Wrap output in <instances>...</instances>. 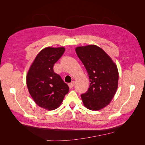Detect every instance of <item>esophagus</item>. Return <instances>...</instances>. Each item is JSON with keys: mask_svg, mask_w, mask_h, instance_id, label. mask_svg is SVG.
Masks as SVG:
<instances>
[{"mask_svg": "<svg viewBox=\"0 0 145 145\" xmlns=\"http://www.w3.org/2000/svg\"><path fill=\"white\" fill-rule=\"evenodd\" d=\"M74 82H73V81L71 82V83H69L68 84L69 88H72L74 86Z\"/></svg>", "mask_w": 145, "mask_h": 145, "instance_id": "34e87169", "label": "esophagus"}]
</instances>
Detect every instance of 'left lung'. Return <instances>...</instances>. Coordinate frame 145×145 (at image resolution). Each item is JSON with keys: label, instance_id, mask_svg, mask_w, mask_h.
<instances>
[{"label": "left lung", "instance_id": "obj_1", "mask_svg": "<svg viewBox=\"0 0 145 145\" xmlns=\"http://www.w3.org/2000/svg\"><path fill=\"white\" fill-rule=\"evenodd\" d=\"M77 56L88 74L90 85L81 95L85 106L97 111L110 103L118 87L117 66L102 48L91 45L76 48Z\"/></svg>", "mask_w": 145, "mask_h": 145}]
</instances>
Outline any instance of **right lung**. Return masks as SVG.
<instances>
[{"label": "right lung", "mask_w": 145, "mask_h": 145, "mask_svg": "<svg viewBox=\"0 0 145 145\" xmlns=\"http://www.w3.org/2000/svg\"><path fill=\"white\" fill-rule=\"evenodd\" d=\"M63 47H48L37 55L27 76L29 93L39 106L54 110L63 102L69 87L53 69L54 65L63 54Z\"/></svg>", "instance_id": "1"}]
</instances>
